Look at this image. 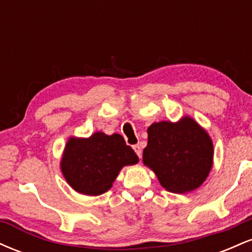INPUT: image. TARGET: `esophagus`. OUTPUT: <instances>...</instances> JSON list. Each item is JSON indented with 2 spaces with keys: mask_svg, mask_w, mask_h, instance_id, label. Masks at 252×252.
<instances>
[{
  "mask_svg": "<svg viewBox=\"0 0 252 252\" xmlns=\"http://www.w3.org/2000/svg\"><path fill=\"white\" fill-rule=\"evenodd\" d=\"M132 148H134L136 155H137L138 158H141V155H142V148H141L140 144H136V146L132 147Z\"/></svg>",
  "mask_w": 252,
  "mask_h": 252,
  "instance_id": "1",
  "label": "esophagus"
}]
</instances>
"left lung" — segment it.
<instances>
[{"label": "left lung", "mask_w": 252, "mask_h": 252, "mask_svg": "<svg viewBox=\"0 0 252 252\" xmlns=\"http://www.w3.org/2000/svg\"><path fill=\"white\" fill-rule=\"evenodd\" d=\"M143 163L155 173L164 189L189 193L200 187L213 166L212 138L189 116L178 122L161 121L148 130Z\"/></svg>", "instance_id": "8db88e82"}]
</instances>
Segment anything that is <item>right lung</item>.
Masks as SVG:
<instances>
[{
  "instance_id": "right-lung-1",
  "label": "right lung",
  "mask_w": 252,
  "mask_h": 252,
  "mask_svg": "<svg viewBox=\"0 0 252 252\" xmlns=\"http://www.w3.org/2000/svg\"><path fill=\"white\" fill-rule=\"evenodd\" d=\"M137 162V155L120 134L96 131L90 137H68L60 169L76 192L96 196L111 189L124 166Z\"/></svg>"
}]
</instances>
